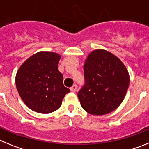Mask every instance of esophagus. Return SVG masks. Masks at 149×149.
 Returning a JSON list of instances; mask_svg holds the SVG:
<instances>
[{
    "label": "esophagus",
    "mask_w": 149,
    "mask_h": 149,
    "mask_svg": "<svg viewBox=\"0 0 149 149\" xmlns=\"http://www.w3.org/2000/svg\"><path fill=\"white\" fill-rule=\"evenodd\" d=\"M77 85H76V84H74L73 86H72V87L70 88V90L72 91V93H74V92H75V91L77 90Z\"/></svg>",
    "instance_id": "1"
}]
</instances>
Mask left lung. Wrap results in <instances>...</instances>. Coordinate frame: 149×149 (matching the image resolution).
<instances>
[{"label": "left lung", "mask_w": 149, "mask_h": 149, "mask_svg": "<svg viewBox=\"0 0 149 149\" xmlns=\"http://www.w3.org/2000/svg\"><path fill=\"white\" fill-rule=\"evenodd\" d=\"M85 85L77 93L88 113L101 116L113 111L126 95L130 76L119 57L104 49L88 54L84 65Z\"/></svg>", "instance_id": "obj_1"}]
</instances>
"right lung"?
<instances>
[{
	"instance_id": "1",
	"label": "right lung",
	"mask_w": 149,
	"mask_h": 149,
	"mask_svg": "<svg viewBox=\"0 0 149 149\" xmlns=\"http://www.w3.org/2000/svg\"><path fill=\"white\" fill-rule=\"evenodd\" d=\"M60 57L52 51H39L27 59L18 69L17 90L30 110L39 113L54 112L70 92L63 85V76L57 68Z\"/></svg>"
}]
</instances>
